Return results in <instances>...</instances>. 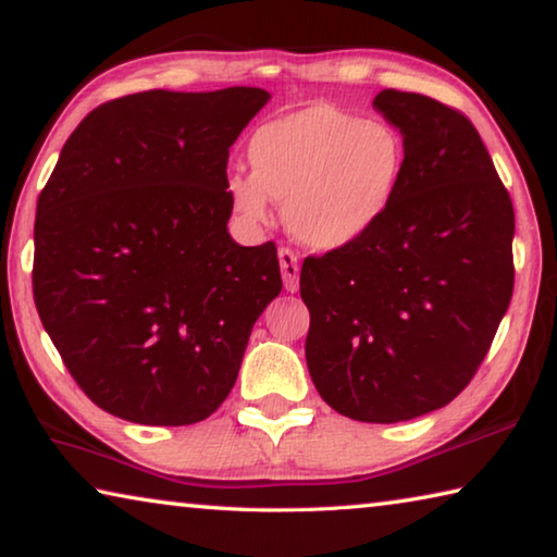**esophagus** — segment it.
<instances>
[{
  "label": "esophagus",
  "instance_id": "1",
  "mask_svg": "<svg viewBox=\"0 0 557 557\" xmlns=\"http://www.w3.org/2000/svg\"><path fill=\"white\" fill-rule=\"evenodd\" d=\"M277 258H280V270H282V282H285V289L297 292L299 289V258H297V252L289 250V248H280Z\"/></svg>",
  "mask_w": 557,
  "mask_h": 557
}]
</instances>
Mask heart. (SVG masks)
I'll return each mask as SVG.
<instances>
[{
  "instance_id": "1",
  "label": "heart",
  "mask_w": 557,
  "mask_h": 557,
  "mask_svg": "<svg viewBox=\"0 0 557 557\" xmlns=\"http://www.w3.org/2000/svg\"><path fill=\"white\" fill-rule=\"evenodd\" d=\"M248 162L250 174L225 178L245 221L265 223L275 199L297 240L338 250L369 235L391 211L408 169V143L388 120L312 106L258 127Z\"/></svg>"
}]
</instances>
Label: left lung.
<instances>
[{"mask_svg": "<svg viewBox=\"0 0 557 557\" xmlns=\"http://www.w3.org/2000/svg\"><path fill=\"white\" fill-rule=\"evenodd\" d=\"M373 108L408 143L391 211L346 248L309 256L307 369L336 412L403 422L445 408L484 361L513 295V203L476 127L420 92Z\"/></svg>", "mask_w": 557, "mask_h": 557, "instance_id": "1", "label": "left lung"}]
</instances>
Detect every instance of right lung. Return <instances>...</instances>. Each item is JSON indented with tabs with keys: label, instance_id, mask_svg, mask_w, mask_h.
<instances>
[{
	"label": "right lung",
	"instance_id": "right-lung-1",
	"mask_svg": "<svg viewBox=\"0 0 557 557\" xmlns=\"http://www.w3.org/2000/svg\"><path fill=\"white\" fill-rule=\"evenodd\" d=\"M262 88L147 90L90 112L36 203L34 301L88 398L137 425L219 410L280 295L275 243L228 233V149Z\"/></svg>",
	"mask_w": 557,
	"mask_h": 557
}]
</instances>
